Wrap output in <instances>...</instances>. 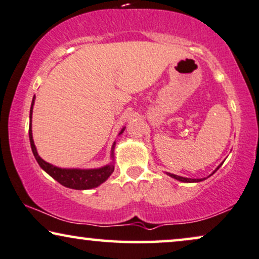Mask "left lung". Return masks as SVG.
<instances>
[{
	"label": "left lung",
	"mask_w": 259,
	"mask_h": 259,
	"mask_svg": "<svg viewBox=\"0 0 259 259\" xmlns=\"http://www.w3.org/2000/svg\"><path fill=\"white\" fill-rule=\"evenodd\" d=\"M222 165V164H220ZM219 165V167H220ZM219 167L217 168V169H219ZM169 175V177H171V178H174V179H177V180H179V181H182V182H199V181H202L204 180V179H188V178H182V177H179V175H174V174H168Z\"/></svg>",
	"instance_id": "8db88e82"
}]
</instances>
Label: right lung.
Here are the masks:
<instances>
[{
	"mask_svg": "<svg viewBox=\"0 0 259 259\" xmlns=\"http://www.w3.org/2000/svg\"><path fill=\"white\" fill-rule=\"evenodd\" d=\"M33 104L34 98L32 102V106H30V122H32ZM29 141L34 156H35L40 167L42 168L46 173L50 174L54 180H57L59 184L65 186V187L73 189L95 188L103 184L113 171V164L105 165V167L99 168V169H61V168L54 167V165L44 161L42 158L37 155L36 148L34 146V141L32 136V126H29Z\"/></svg>",
	"mask_w": 259,
	"mask_h": 259,
	"instance_id": "obj_1",
	"label": "right lung"
}]
</instances>
